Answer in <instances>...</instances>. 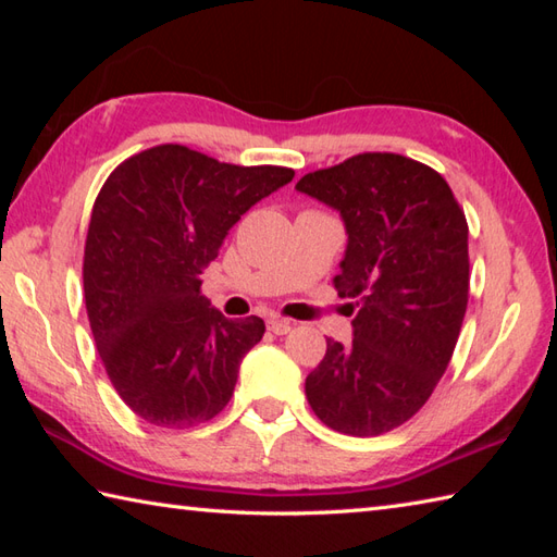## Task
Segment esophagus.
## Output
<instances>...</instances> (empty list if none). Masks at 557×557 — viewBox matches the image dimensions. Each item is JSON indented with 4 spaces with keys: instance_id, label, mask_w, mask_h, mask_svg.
I'll return each mask as SVG.
<instances>
[{
    "instance_id": "34e87169",
    "label": "esophagus",
    "mask_w": 557,
    "mask_h": 557,
    "mask_svg": "<svg viewBox=\"0 0 557 557\" xmlns=\"http://www.w3.org/2000/svg\"><path fill=\"white\" fill-rule=\"evenodd\" d=\"M268 330L275 335H287L292 330V323L285 321V318H268Z\"/></svg>"
}]
</instances>
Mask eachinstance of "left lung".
<instances>
[{
    "label": "left lung",
    "mask_w": 557,
    "mask_h": 557,
    "mask_svg": "<svg viewBox=\"0 0 557 557\" xmlns=\"http://www.w3.org/2000/svg\"><path fill=\"white\" fill-rule=\"evenodd\" d=\"M297 188L345 220L333 285L359 309L351 345L327 339L306 397L333 431L383 435L429 401L453 359L469 301L465 210L441 174L397 152H361Z\"/></svg>",
    "instance_id": "8db88e82"
}]
</instances>
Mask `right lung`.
<instances>
[{
  "instance_id": "1",
  "label": "right lung",
  "mask_w": 557,
  "mask_h": 557,
  "mask_svg": "<svg viewBox=\"0 0 557 557\" xmlns=\"http://www.w3.org/2000/svg\"><path fill=\"white\" fill-rule=\"evenodd\" d=\"M294 170L218 162L164 144L116 168L92 206L83 294L116 393L136 417L191 429L227 407L258 315L230 321L200 294L224 236Z\"/></svg>"
}]
</instances>
